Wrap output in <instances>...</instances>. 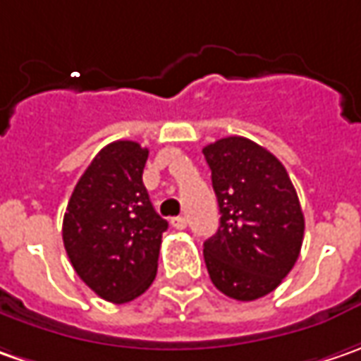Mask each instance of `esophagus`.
Masks as SVG:
<instances>
[{"instance_id":"obj_1","label":"esophagus","mask_w":361,"mask_h":361,"mask_svg":"<svg viewBox=\"0 0 361 361\" xmlns=\"http://www.w3.org/2000/svg\"><path fill=\"white\" fill-rule=\"evenodd\" d=\"M171 226L176 228V230H183V228L188 226V220L183 216H176V218H171Z\"/></svg>"}]
</instances>
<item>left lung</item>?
Instances as JSON below:
<instances>
[{"label": "left lung", "mask_w": 361, "mask_h": 361, "mask_svg": "<svg viewBox=\"0 0 361 361\" xmlns=\"http://www.w3.org/2000/svg\"><path fill=\"white\" fill-rule=\"evenodd\" d=\"M220 226L204 243L212 283L230 299L255 301L274 290L299 259L305 218L289 173L246 137L206 145Z\"/></svg>", "instance_id": "8db88e82"}]
</instances>
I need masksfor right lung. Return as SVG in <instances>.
<instances>
[{"instance_id":"1","label":"right lung","mask_w":361,"mask_h":361,"mask_svg":"<svg viewBox=\"0 0 361 361\" xmlns=\"http://www.w3.org/2000/svg\"><path fill=\"white\" fill-rule=\"evenodd\" d=\"M147 155L135 141L102 147L76 183L62 222L74 271L111 303L137 299L157 274L167 220L143 185Z\"/></svg>"}]
</instances>
